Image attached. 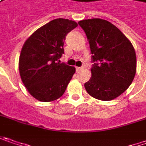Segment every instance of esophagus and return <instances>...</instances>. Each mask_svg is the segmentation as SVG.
Instances as JSON below:
<instances>
[{
	"mask_svg": "<svg viewBox=\"0 0 146 146\" xmlns=\"http://www.w3.org/2000/svg\"><path fill=\"white\" fill-rule=\"evenodd\" d=\"M83 68H84L83 66H82V67H77V68H76V70H77L78 72H80V71H82Z\"/></svg>",
	"mask_w": 146,
	"mask_h": 146,
	"instance_id": "34e87169",
	"label": "esophagus"
}]
</instances>
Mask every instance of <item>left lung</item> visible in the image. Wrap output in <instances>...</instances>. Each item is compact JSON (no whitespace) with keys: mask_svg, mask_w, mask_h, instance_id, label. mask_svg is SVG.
I'll list each match as a JSON object with an SVG mask.
<instances>
[{"mask_svg":"<svg viewBox=\"0 0 146 146\" xmlns=\"http://www.w3.org/2000/svg\"><path fill=\"white\" fill-rule=\"evenodd\" d=\"M78 25L90 44L92 78L84 87L92 98L102 101L116 98L131 84L136 72V56L131 41L111 22L98 18Z\"/></svg>","mask_w":146,"mask_h":146,"instance_id":"1","label":"left lung"}]
</instances>
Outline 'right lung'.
<instances>
[{
    "mask_svg": "<svg viewBox=\"0 0 146 146\" xmlns=\"http://www.w3.org/2000/svg\"><path fill=\"white\" fill-rule=\"evenodd\" d=\"M78 26L68 19H55L35 30L21 49L19 71L31 96L40 102H52L63 96L75 68L59 63L64 54L68 33Z\"/></svg>",
    "mask_w": 146,
    "mask_h": 146,
    "instance_id": "right-lung-1",
    "label": "right lung"
}]
</instances>
